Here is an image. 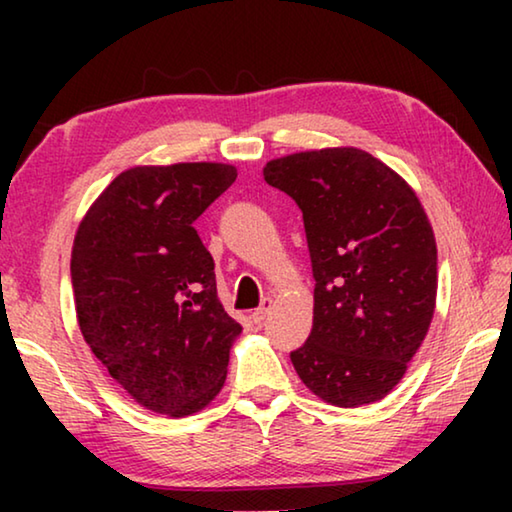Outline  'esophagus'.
Segmentation results:
<instances>
[{"label":"esophagus","mask_w":512,"mask_h":512,"mask_svg":"<svg viewBox=\"0 0 512 512\" xmlns=\"http://www.w3.org/2000/svg\"><path fill=\"white\" fill-rule=\"evenodd\" d=\"M271 307H273V300H271V298H264L262 305H259V307L253 311V316H250V318H253L257 325H262L264 320H266V316H268V311H271Z\"/></svg>","instance_id":"esophagus-1"}]
</instances>
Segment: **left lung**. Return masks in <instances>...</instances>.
I'll return each mask as SVG.
<instances>
[{"mask_svg":"<svg viewBox=\"0 0 512 512\" xmlns=\"http://www.w3.org/2000/svg\"><path fill=\"white\" fill-rule=\"evenodd\" d=\"M302 212L314 327L291 352L311 393L343 409L404 377L436 307V239L413 189L359 149L293 153L264 167Z\"/></svg>","mask_w":512,"mask_h":512,"instance_id":"8db88e82","label":"left lung"}]
</instances>
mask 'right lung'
I'll use <instances>...</instances> for the list:
<instances>
[{
  "label": "right lung",
  "instance_id": "add662e5",
  "mask_svg": "<svg viewBox=\"0 0 512 512\" xmlns=\"http://www.w3.org/2000/svg\"><path fill=\"white\" fill-rule=\"evenodd\" d=\"M235 178V167L214 162L128 169L74 239L85 343L137 404L171 418L214 400L241 332L216 296L214 259L194 228Z\"/></svg>",
  "mask_w": 512,
  "mask_h": 512
}]
</instances>
